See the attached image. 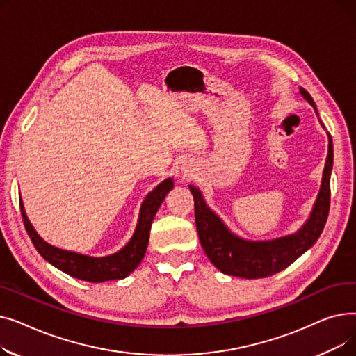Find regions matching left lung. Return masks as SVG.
<instances>
[{"label":"left lung","instance_id":"obj_1","mask_svg":"<svg viewBox=\"0 0 356 356\" xmlns=\"http://www.w3.org/2000/svg\"><path fill=\"white\" fill-rule=\"evenodd\" d=\"M302 97L317 108L310 93L300 88ZM319 115V114H317ZM322 124V122H321ZM323 127V124H322ZM329 137L327 159L319 195L314 202L310 218L297 232L271 241H248L232 234L220 218L211 211L200 191L195 186L189 189L195 199V220L199 241L211 263L223 274L241 278H264L287 268L319 239L330 208V175L333 167V144Z\"/></svg>","mask_w":356,"mask_h":356}]
</instances>
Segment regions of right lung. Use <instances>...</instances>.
Listing matches in <instances>:
<instances>
[{"label":"right lung","instance_id":"right-lung-1","mask_svg":"<svg viewBox=\"0 0 356 356\" xmlns=\"http://www.w3.org/2000/svg\"><path fill=\"white\" fill-rule=\"evenodd\" d=\"M173 179L168 177L145 196L141 204L134 235L131 236L128 244L124 248L106 257H89L73 251L60 250L58 247L47 244L34 231L26 215L24 204L22 200L20 209L26 231L33 242V245L46 261L74 278H79L89 283H104L109 282V280L125 278L138 267L148 245L149 229H152L153 219L167 193L173 189Z\"/></svg>","mask_w":356,"mask_h":356}]
</instances>
